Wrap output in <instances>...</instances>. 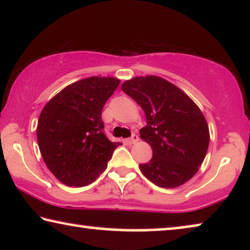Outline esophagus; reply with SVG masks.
I'll list each match as a JSON object with an SVG mask.
<instances>
[{
    "instance_id": "34e87169",
    "label": "esophagus",
    "mask_w": 250,
    "mask_h": 250,
    "mask_svg": "<svg viewBox=\"0 0 250 250\" xmlns=\"http://www.w3.org/2000/svg\"><path fill=\"white\" fill-rule=\"evenodd\" d=\"M126 141H127V142L129 143V145H133V143H136V142H138V141H139V136H138V135H136V134H135V133H133V134H132V136H131V138H128L127 140H126Z\"/></svg>"
}]
</instances>
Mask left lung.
Instances as JSON below:
<instances>
[{"label": "left lung", "instance_id": "left-lung-1", "mask_svg": "<svg viewBox=\"0 0 250 250\" xmlns=\"http://www.w3.org/2000/svg\"><path fill=\"white\" fill-rule=\"evenodd\" d=\"M122 90L145 111L140 136L152 158L140 170L157 187L173 189L192 179L206 157L209 129L198 105L175 85L158 76L134 77Z\"/></svg>", "mask_w": 250, "mask_h": 250}]
</instances>
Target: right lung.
Masks as SVG:
<instances>
[{
  "instance_id": "add662e5",
  "label": "right lung",
  "mask_w": 250,
  "mask_h": 250,
  "mask_svg": "<svg viewBox=\"0 0 250 250\" xmlns=\"http://www.w3.org/2000/svg\"><path fill=\"white\" fill-rule=\"evenodd\" d=\"M121 81L93 76L68 85L51 99L37 123V142L51 173L68 187H85L107 168L121 142L104 133L101 112Z\"/></svg>"
}]
</instances>
